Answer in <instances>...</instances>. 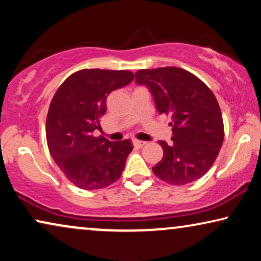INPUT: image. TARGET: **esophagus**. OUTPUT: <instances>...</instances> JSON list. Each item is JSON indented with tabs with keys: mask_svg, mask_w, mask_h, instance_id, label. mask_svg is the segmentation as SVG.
<instances>
[{
	"mask_svg": "<svg viewBox=\"0 0 261 261\" xmlns=\"http://www.w3.org/2000/svg\"><path fill=\"white\" fill-rule=\"evenodd\" d=\"M145 145H146L145 141H140V140H134L133 141V146H134V147H137V148L144 147Z\"/></svg>",
	"mask_w": 261,
	"mask_h": 261,
	"instance_id": "obj_1",
	"label": "esophagus"
}]
</instances>
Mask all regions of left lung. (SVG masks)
Returning <instances> with one entry per match:
<instances>
[{"instance_id": "1", "label": "left lung", "mask_w": 261, "mask_h": 261, "mask_svg": "<svg viewBox=\"0 0 261 261\" xmlns=\"http://www.w3.org/2000/svg\"><path fill=\"white\" fill-rule=\"evenodd\" d=\"M135 83L148 88L158 113L172 120V141H159L164 155L152 167L153 173L172 185L204 176L224 138L222 114L213 91L195 74L173 66L139 70Z\"/></svg>"}]
</instances>
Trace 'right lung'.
<instances>
[{
    "instance_id": "add662e5",
    "label": "right lung",
    "mask_w": 261,
    "mask_h": 261,
    "mask_svg": "<svg viewBox=\"0 0 261 261\" xmlns=\"http://www.w3.org/2000/svg\"><path fill=\"white\" fill-rule=\"evenodd\" d=\"M130 71L85 69L71 74L53 96L46 119V139L53 160L65 177L84 190L115 183L133 149L129 139L95 137L107 110V97L133 81Z\"/></svg>"
}]
</instances>
